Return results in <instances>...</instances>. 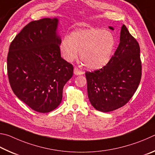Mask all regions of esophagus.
Segmentation results:
<instances>
[{
  "label": "esophagus",
  "mask_w": 155,
  "mask_h": 155,
  "mask_svg": "<svg viewBox=\"0 0 155 155\" xmlns=\"http://www.w3.org/2000/svg\"><path fill=\"white\" fill-rule=\"evenodd\" d=\"M84 73V72L80 70L79 69H78V68H75L74 69V74L75 75H82Z\"/></svg>",
  "instance_id": "34e87169"
}]
</instances>
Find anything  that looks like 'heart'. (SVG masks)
Segmentation results:
<instances>
[{
  "instance_id": "heart-1",
  "label": "heart",
  "mask_w": 155,
  "mask_h": 155,
  "mask_svg": "<svg viewBox=\"0 0 155 155\" xmlns=\"http://www.w3.org/2000/svg\"><path fill=\"white\" fill-rule=\"evenodd\" d=\"M116 40L109 31L91 28L71 32L61 41L60 49L63 58L71 62L77 58L80 51V59L86 67L99 69L110 62L115 47Z\"/></svg>"
}]
</instances>
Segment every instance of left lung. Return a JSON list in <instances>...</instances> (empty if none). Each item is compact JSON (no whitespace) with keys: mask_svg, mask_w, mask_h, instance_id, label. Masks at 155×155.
Masks as SVG:
<instances>
[{"mask_svg":"<svg viewBox=\"0 0 155 155\" xmlns=\"http://www.w3.org/2000/svg\"><path fill=\"white\" fill-rule=\"evenodd\" d=\"M140 53L139 43L123 25L120 43L110 62L101 69L85 73L88 99L96 110L111 112L131 99L142 78Z\"/></svg>","mask_w":155,"mask_h":155,"instance_id":"8db88e82","label":"left lung"}]
</instances>
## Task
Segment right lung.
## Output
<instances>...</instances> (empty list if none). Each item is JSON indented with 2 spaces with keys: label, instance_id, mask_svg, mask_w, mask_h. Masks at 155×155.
Returning a JSON list of instances; mask_svg holds the SVG:
<instances>
[{
  "label": "right lung",
  "instance_id": "1",
  "mask_svg": "<svg viewBox=\"0 0 155 155\" xmlns=\"http://www.w3.org/2000/svg\"><path fill=\"white\" fill-rule=\"evenodd\" d=\"M58 20L43 18L24 27L11 43L7 74L13 93L36 112L48 113L58 106L73 67L61 56Z\"/></svg>",
  "mask_w": 155,
  "mask_h": 155
}]
</instances>
